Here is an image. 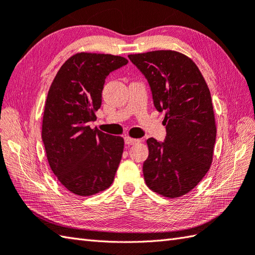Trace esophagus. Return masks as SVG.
Wrapping results in <instances>:
<instances>
[{
    "label": "esophagus",
    "instance_id": "1",
    "mask_svg": "<svg viewBox=\"0 0 255 255\" xmlns=\"http://www.w3.org/2000/svg\"><path fill=\"white\" fill-rule=\"evenodd\" d=\"M139 139H133V138H130V137H125V143L126 144H134V143H138Z\"/></svg>",
    "mask_w": 255,
    "mask_h": 255
}]
</instances>
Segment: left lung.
Returning a JSON list of instances; mask_svg holds the SVG:
<instances>
[{"mask_svg":"<svg viewBox=\"0 0 255 255\" xmlns=\"http://www.w3.org/2000/svg\"><path fill=\"white\" fill-rule=\"evenodd\" d=\"M148 81L153 105L164 112V141L147 140V186L168 198L191 191L211 166L216 143L210 91L192 59L174 51L128 55Z\"/></svg>","mask_w":255,"mask_h":255,"instance_id":"1","label":"left lung"}]
</instances>
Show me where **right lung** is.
<instances>
[{
	"label": "right lung",
	"instance_id": "right-lung-1",
	"mask_svg": "<svg viewBox=\"0 0 255 255\" xmlns=\"http://www.w3.org/2000/svg\"><path fill=\"white\" fill-rule=\"evenodd\" d=\"M111 54L78 53L59 68L45 103L42 140L52 171L77 196L111 187L124 151V139L92 129L101 108L105 79L125 66Z\"/></svg>",
	"mask_w": 255,
	"mask_h": 255
}]
</instances>
